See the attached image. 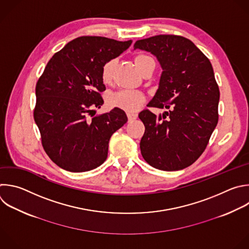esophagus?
Returning <instances> with one entry per match:
<instances>
[{
  "instance_id": "obj_1",
  "label": "esophagus",
  "mask_w": 249,
  "mask_h": 249,
  "mask_svg": "<svg viewBox=\"0 0 249 249\" xmlns=\"http://www.w3.org/2000/svg\"><path fill=\"white\" fill-rule=\"evenodd\" d=\"M127 116H128L129 121H133V120L137 119V117H138V115L135 113H127Z\"/></svg>"
}]
</instances>
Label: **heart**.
<instances>
[{
  "label": "heart",
  "mask_w": 249,
  "mask_h": 249,
  "mask_svg": "<svg viewBox=\"0 0 249 249\" xmlns=\"http://www.w3.org/2000/svg\"><path fill=\"white\" fill-rule=\"evenodd\" d=\"M152 58L146 54H138L135 56L134 61L140 72L146 65L147 62L151 61ZM115 60L111 59L104 64L102 68V80L105 84H109L112 80L113 69ZM145 98L142 93L136 90H120L111 93L107 96V105L114 108H120L128 112L137 111L144 103Z\"/></svg>",
  "instance_id": "b5f03b06"
}]
</instances>
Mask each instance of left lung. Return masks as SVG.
I'll use <instances>...</instances> for the list:
<instances>
[{"label":"left lung","instance_id":"obj_1","mask_svg":"<svg viewBox=\"0 0 249 249\" xmlns=\"http://www.w3.org/2000/svg\"><path fill=\"white\" fill-rule=\"evenodd\" d=\"M137 49L153 54L162 68L147 107L168 109L158 115L148 109L140 112L145 127L142 155L156 169L182 170L201 155L218 123L220 92L213 67L191 40L181 36L139 40Z\"/></svg>","mask_w":249,"mask_h":249}]
</instances>
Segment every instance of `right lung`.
<instances>
[{
	"mask_svg": "<svg viewBox=\"0 0 249 249\" xmlns=\"http://www.w3.org/2000/svg\"><path fill=\"white\" fill-rule=\"evenodd\" d=\"M131 44L132 40L83 36L48 62L36 85L34 120L45 151L58 167L80 173L106 161L110 137L127 122V115L120 108L92 119L88 115L104 105V64Z\"/></svg>",
	"mask_w": 249,
	"mask_h": 249,
	"instance_id": "add662e5",
	"label": "right lung"
}]
</instances>
